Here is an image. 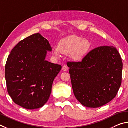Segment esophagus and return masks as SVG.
<instances>
[{
    "mask_svg": "<svg viewBox=\"0 0 128 128\" xmlns=\"http://www.w3.org/2000/svg\"><path fill=\"white\" fill-rule=\"evenodd\" d=\"M62 70L64 71H67L68 70V68L66 66H64L62 67Z\"/></svg>",
    "mask_w": 128,
    "mask_h": 128,
    "instance_id": "esophagus-1",
    "label": "esophagus"
}]
</instances>
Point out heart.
I'll list each match as a JSON object with an SVG mask.
<instances>
[{
  "mask_svg": "<svg viewBox=\"0 0 128 128\" xmlns=\"http://www.w3.org/2000/svg\"><path fill=\"white\" fill-rule=\"evenodd\" d=\"M90 42L76 35H72L62 39L58 46V48L53 49V53L57 57H60V53L70 54L72 60H78L82 57L90 47Z\"/></svg>",
  "mask_w": 128,
  "mask_h": 128,
  "instance_id": "1",
  "label": "heart"
}]
</instances>
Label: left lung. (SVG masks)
I'll return each mask as SVG.
<instances>
[{
    "mask_svg": "<svg viewBox=\"0 0 128 128\" xmlns=\"http://www.w3.org/2000/svg\"><path fill=\"white\" fill-rule=\"evenodd\" d=\"M67 65L74 93L83 106L97 108L116 97L122 84V62L115 47H98L82 61Z\"/></svg>",
    "mask_w": 128,
    "mask_h": 128,
    "instance_id": "8db88e82",
    "label": "left lung"
}]
</instances>
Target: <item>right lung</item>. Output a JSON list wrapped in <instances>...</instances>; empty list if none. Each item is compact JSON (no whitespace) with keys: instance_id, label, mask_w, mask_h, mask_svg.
Here are the masks:
<instances>
[{"instance_id":"add662e5","label":"right lung","mask_w":128,"mask_h":128,"mask_svg":"<svg viewBox=\"0 0 128 128\" xmlns=\"http://www.w3.org/2000/svg\"><path fill=\"white\" fill-rule=\"evenodd\" d=\"M52 47L39 33L20 42L9 55L5 77L9 95L24 108L42 107L48 101L54 80L62 66L46 60Z\"/></svg>"}]
</instances>
